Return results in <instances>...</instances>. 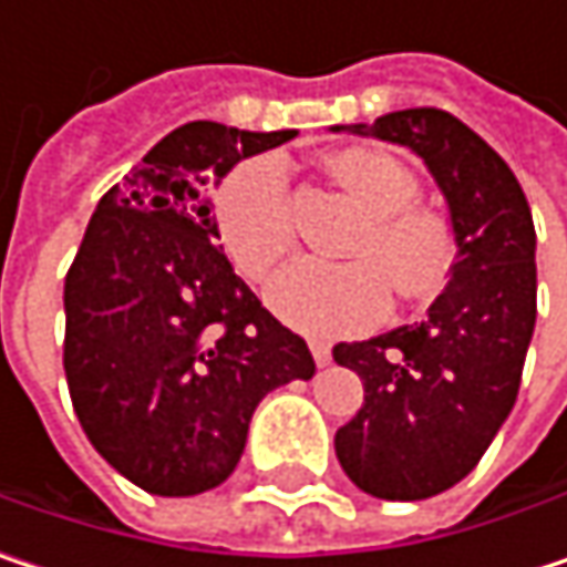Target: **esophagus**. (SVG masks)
Listing matches in <instances>:
<instances>
[{
	"label": "esophagus",
	"instance_id": "obj_1",
	"mask_svg": "<svg viewBox=\"0 0 567 567\" xmlns=\"http://www.w3.org/2000/svg\"><path fill=\"white\" fill-rule=\"evenodd\" d=\"M308 348H311V358H315L318 368H324V364L331 361V341H324V338H308Z\"/></svg>",
	"mask_w": 567,
	"mask_h": 567
}]
</instances>
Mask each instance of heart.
<instances>
[{"label": "heart", "mask_w": 567, "mask_h": 567, "mask_svg": "<svg viewBox=\"0 0 567 567\" xmlns=\"http://www.w3.org/2000/svg\"><path fill=\"white\" fill-rule=\"evenodd\" d=\"M331 176L358 199L364 219L348 239L344 262L298 259L269 288V305L291 328L341 334L374 324L400 298L436 291L450 269V233L436 213L413 203L416 179L374 147H344L328 157ZM216 233L236 269L266 282L295 246L288 173L279 157H252L226 173L213 199Z\"/></svg>", "instance_id": "heart-1"}]
</instances>
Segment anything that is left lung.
<instances>
[{
	"label": "left lung",
	"instance_id": "8db88e82",
	"mask_svg": "<svg viewBox=\"0 0 567 567\" xmlns=\"http://www.w3.org/2000/svg\"><path fill=\"white\" fill-rule=\"evenodd\" d=\"M354 131L426 164L456 243L426 321L331 351L364 381V406L334 433L341 470L378 499L413 503L476 470L518 396L535 331V226L506 161L450 111L406 107Z\"/></svg>",
	"mask_w": 567,
	"mask_h": 567
}]
</instances>
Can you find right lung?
Wrapping results in <instances>:
<instances>
[{
  "label": "right lung",
  "mask_w": 567,
  "mask_h": 567,
  "mask_svg": "<svg viewBox=\"0 0 567 567\" xmlns=\"http://www.w3.org/2000/svg\"><path fill=\"white\" fill-rule=\"evenodd\" d=\"M295 131L193 121L111 186L64 276V378L91 446L154 496L229 480L252 410L311 381L308 344L219 249L213 196L243 157Z\"/></svg>",
  "instance_id": "right-lung-1"
}]
</instances>
